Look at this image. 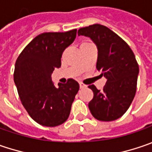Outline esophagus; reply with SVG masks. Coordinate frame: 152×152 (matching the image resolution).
Listing matches in <instances>:
<instances>
[{
	"label": "esophagus",
	"mask_w": 152,
	"mask_h": 152,
	"mask_svg": "<svg viewBox=\"0 0 152 152\" xmlns=\"http://www.w3.org/2000/svg\"><path fill=\"white\" fill-rule=\"evenodd\" d=\"M79 85H80V88L81 89L85 88H86V85H84V84H83V83H80Z\"/></svg>",
	"instance_id": "34e87169"
}]
</instances>
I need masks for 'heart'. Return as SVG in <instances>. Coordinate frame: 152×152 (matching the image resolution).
I'll use <instances>...</instances> for the list:
<instances>
[{
	"mask_svg": "<svg viewBox=\"0 0 152 152\" xmlns=\"http://www.w3.org/2000/svg\"><path fill=\"white\" fill-rule=\"evenodd\" d=\"M85 44H88V43H83L82 45H85Z\"/></svg>",
	"mask_w": 152,
	"mask_h": 152,
	"instance_id": "b5f03b06",
	"label": "heart"
}]
</instances>
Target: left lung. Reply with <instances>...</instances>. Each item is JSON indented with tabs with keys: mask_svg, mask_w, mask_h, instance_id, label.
Here are the masks:
<instances>
[{
	"mask_svg": "<svg viewBox=\"0 0 152 152\" xmlns=\"http://www.w3.org/2000/svg\"><path fill=\"white\" fill-rule=\"evenodd\" d=\"M78 36L89 37L98 49L96 68L107 82L103 90L94 85L89 102L91 114L97 120L110 122L121 117L129 109L136 93L139 65L129 46L112 30L101 24L78 30Z\"/></svg>",
	"mask_w": 152,
	"mask_h": 152,
	"instance_id": "obj_1",
	"label": "left lung"
}]
</instances>
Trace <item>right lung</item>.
Segmentation results:
<instances>
[{
  "instance_id": "1",
  "label": "right lung",
  "mask_w": 152,
  "mask_h": 152,
  "mask_svg": "<svg viewBox=\"0 0 152 152\" xmlns=\"http://www.w3.org/2000/svg\"><path fill=\"white\" fill-rule=\"evenodd\" d=\"M76 30L42 33L35 37L17 58L14 83L23 107L30 117L45 127L65 122L79 90V83L69 79L54 85L52 73L61 66L62 53L76 37Z\"/></svg>"
}]
</instances>
